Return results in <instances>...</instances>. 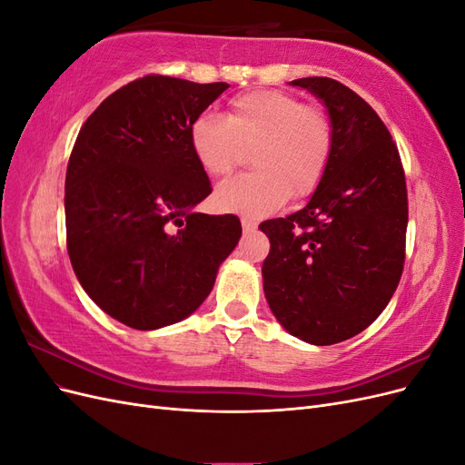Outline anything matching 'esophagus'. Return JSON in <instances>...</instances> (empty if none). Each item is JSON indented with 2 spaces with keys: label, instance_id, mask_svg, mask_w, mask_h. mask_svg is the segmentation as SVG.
I'll return each mask as SVG.
<instances>
[{
  "label": "esophagus",
  "instance_id": "obj_1",
  "mask_svg": "<svg viewBox=\"0 0 465 465\" xmlns=\"http://www.w3.org/2000/svg\"><path fill=\"white\" fill-rule=\"evenodd\" d=\"M242 229H244V232L256 231V221L254 219H248V217H242Z\"/></svg>",
  "mask_w": 465,
  "mask_h": 465
}]
</instances>
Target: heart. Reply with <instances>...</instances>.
Returning <instances> with one entry per match:
<instances>
[{
	"label": "heart",
	"mask_w": 465,
	"mask_h": 465,
	"mask_svg": "<svg viewBox=\"0 0 465 465\" xmlns=\"http://www.w3.org/2000/svg\"><path fill=\"white\" fill-rule=\"evenodd\" d=\"M195 161L224 176L252 151L258 171L221 182L215 203L250 217L267 215L292 198L316 192L331 161L333 128L326 112L297 94L260 89L234 96L224 118L203 112L190 125Z\"/></svg>",
	"instance_id": "heart-1"
}]
</instances>
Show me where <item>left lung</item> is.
I'll return each instance as SVG.
<instances>
[{
	"mask_svg": "<svg viewBox=\"0 0 465 465\" xmlns=\"http://www.w3.org/2000/svg\"><path fill=\"white\" fill-rule=\"evenodd\" d=\"M322 98L333 153L297 213L270 219L263 292L289 333L312 345L349 340L382 314L405 262L407 186L398 145L372 106L330 77L294 79Z\"/></svg>",
	"mask_w": 465,
	"mask_h": 465,
	"instance_id": "8db88e82",
	"label": "left lung"
}]
</instances>
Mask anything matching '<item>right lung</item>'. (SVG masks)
<instances>
[{"mask_svg":"<svg viewBox=\"0 0 465 465\" xmlns=\"http://www.w3.org/2000/svg\"><path fill=\"white\" fill-rule=\"evenodd\" d=\"M227 89L139 77L106 96L75 139L67 254L89 297L134 330L190 316L242 234L236 215L193 209L213 188L192 153L190 125Z\"/></svg>","mask_w":465,"mask_h":465,"instance_id":"obj_1","label":"right lung"}]
</instances>
